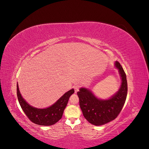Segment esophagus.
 <instances>
[{"label":"esophagus","instance_id":"obj_1","mask_svg":"<svg viewBox=\"0 0 149 149\" xmlns=\"http://www.w3.org/2000/svg\"><path fill=\"white\" fill-rule=\"evenodd\" d=\"M74 89L75 93H77V92L79 91V86H78V85L74 86Z\"/></svg>","mask_w":149,"mask_h":149}]
</instances>
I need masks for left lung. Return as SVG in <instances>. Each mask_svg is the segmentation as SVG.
I'll use <instances>...</instances> for the list:
<instances>
[{"label": "left lung", "mask_w": 149, "mask_h": 149, "mask_svg": "<svg viewBox=\"0 0 149 149\" xmlns=\"http://www.w3.org/2000/svg\"><path fill=\"white\" fill-rule=\"evenodd\" d=\"M115 65L119 70L122 83L118 92L109 100H99L86 88H81L77 93L83 116L93 125H101L113 120L118 116L124 105L127 94L126 74L118 61H116Z\"/></svg>", "instance_id": "left-lung-1"}]
</instances>
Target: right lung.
I'll use <instances>...</instances> for the list:
<instances>
[{
    "label": "right lung",
    "mask_w": 149,
    "mask_h": 149,
    "mask_svg": "<svg viewBox=\"0 0 149 149\" xmlns=\"http://www.w3.org/2000/svg\"><path fill=\"white\" fill-rule=\"evenodd\" d=\"M74 93L73 89L70 90L61 96L54 104L46 109H37L30 106L22 97L17 84V94L18 100L22 110L32 123L40 125H52L60 120L64 109L71 94Z\"/></svg>",
    "instance_id": "1"
}]
</instances>
